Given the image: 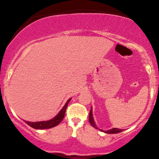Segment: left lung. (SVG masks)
I'll return each mask as SVG.
<instances>
[{"label":"left lung","mask_w":159,"mask_h":159,"mask_svg":"<svg viewBox=\"0 0 159 159\" xmlns=\"http://www.w3.org/2000/svg\"><path fill=\"white\" fill-rule=\"evenodd\" d=\"M89 122H90V124H91V125L94 128V129H98V128L96 127V125H95V123H94V118H93L92 110H91V111H90V113H89ZM101 131H102V130H101ZM121 131H122V130L121 129L114 128V129H112L108 130V131H105V132L108 133V134H116V133H119V132H121Z\"/></svg>","instance_id":"obj_1"}]
</instances>
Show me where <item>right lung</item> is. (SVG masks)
I'll return each instance as SVG.
<instances>
[{
  "instance_id": "add662e5",
  "label": "right lung",
  "mask_w": 159,
  "mask_h": 159,
  "mask_svg": "<svg viewBox=\"0 0 159 159\" xmlns=\"http://www.w3.org/2000/svg\"><path fill=\"white\" fill-rule=\"evenodd\" d=\"M70 100V98L68 99V102H66L65 106H64L63 108L60 111V112L57 114V116H55L54 118L49 120V121H38V122H30V121H25V122H26L28 125L30 126V127H32L33 129H51V128L54 127V126L57 125H58L62 120H63L64 117H65V111H66L67 106H68Z\"/></svg>"
}]
</instances>
